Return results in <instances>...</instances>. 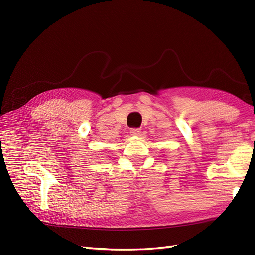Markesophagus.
Returning <instances> with one entry per match:
<instances>
[{"mask_svg":"<svg viewBox=\"0 0 255 255\" xmlns=\"http://www.w3.org/2000/svg\"><path fill=\"white\" fill-rule=\"evenodd\" d=\"M140 128H130L129 129V134L132 136H139L140 135Z\"/></svg>","mask_w":255,"mask_h":255,"instance_id":"1","label":"esophagus"}]
</instances>
